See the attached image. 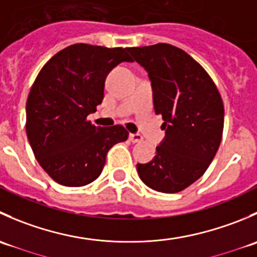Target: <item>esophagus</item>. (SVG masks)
Returning <instances> with one entry per match:
<instances>
[{
    "label": "esophagus",
    "instance_id": "obj_1",
    "mask_svg": "<svg viewBox=\"0 0 257 257\" xmlns=\"http://www.w3.org/2000/svg\"><path fill=\"white\" fill-rule=\"evenodd\" d=\"M129 141L132 143H139V142L143 141V137L139 136V134H129Z\"/></svg>",
    "mask_w": 257,
    "mask_h": 257
}]
</instances>
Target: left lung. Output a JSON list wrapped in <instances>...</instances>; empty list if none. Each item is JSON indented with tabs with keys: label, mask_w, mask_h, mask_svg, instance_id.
I'll list each match as a JSON object with an SVG mask.
<instances>
[{
	"label": "left lung",
	"mask_w": 257,
	"mask_h": 257,
	"mask_svg": "<svg viewBox=\"0 0 257 257\" xmlns=\"http://www.w3.org/2000/svg\"><path fill=\"white\" fill-rule=\"evenodd\" d=\"M148 72L155 113L164 120V142L139 178L155 191L174 194L198 180L214 159L224 131V103L208 72L168 43L128 48Z\"/></svg>",
	"instance_id": "left-lung-1"
}]
</instances>
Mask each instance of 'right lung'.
<instances>
[{"label":"right lung","instance_id":"1","mask_svg":"<svg viewBox=\"0 0 257 257\" xmlns=\"http://www.w3.org/2000/svg\"><path fill=\"white\" fill-rule=\"evenodd\" d=\"M120 62H133L126 48L76 43L54 54L36 77L26 104V133L38 164L56 183H92L108 150L128 139L120 124L102 128L87 119L104 98L107 74Z\"/></svg>","mask_w":257,"mask_h":257}]
</instances>
